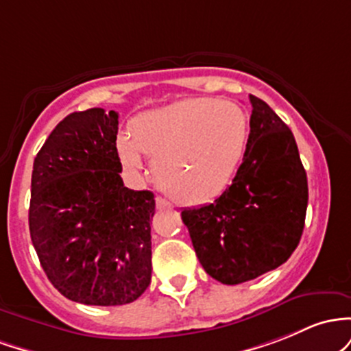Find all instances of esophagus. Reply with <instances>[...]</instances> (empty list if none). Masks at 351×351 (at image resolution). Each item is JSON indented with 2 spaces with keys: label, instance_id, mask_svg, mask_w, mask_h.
Returning <instances> with one entry per match:
<instances>
[{
  "label": "esophagus",
  "instance_id": "34e87169",
  "mask_svg": "<svg viewBox=\"0 0 351 351\" xmlns=\"http://www.w3.org/2000/svg\"><path fill=\"white\" fill-rule=\"evenodd\" d=\"M156 207L157 208H169L171 207V204H169L165 199H162V197H156Z\"/></svg>",
  "mask_w": 351,
  "mask_h": 351
}]
</instances>
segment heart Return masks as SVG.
<instances>
[{
    "label": "heart",
    "mask_w": 351,
    "mask_h": 351,
    "mask_svg": "<svg viewBox=\"0 0 351 351\" xmlns=\"http://www.w3.org/2000/svg\"><path fill=\"white\" fill-rule=\"evenodd\" d=\"M249 116L228 99L189 97L143 112L129 123V137L116 149L128 171L152 157L156 182L180 204L197 206L222 194L237 174L247 141Z\"/></svg>",
    "instance_id": "b5f03b06"
}]
</instances>
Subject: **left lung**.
<instances>
[{
	"label": "left lung",
	"mask_w": 351,
	"mask_h": 351,
	"mask_svg": "<svg viewBox=\"0 0 351 351\" xmlns=\"http://www.w3.org/2000/svg\"><path fill=\"white\" fill-rule=\"evenodd\" d=\"M250 134L234 180L212 204L184 208L200 265L226 285L254 280L290 258L305 226L308 184L292 131L250 94Z\"/></svg>",
	"instance_id": "1"
}]
</instances>
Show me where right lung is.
<instances>
[{
  "instance_id": "1",
  "label": "right lung",
  "mask_w": 351,
  "mask_h": 351,
  "mask_svg": "<svg viewBox=\"0 0 351 351\" xmlns=\"http://www.w3.org/2000/svg\"><path fill=\"white\" fill-rule=\"evenodd\" d=\"M119 114L73 112L34 157L29 234L49 282L84 305H125L151 283L154 194L124 187Z\"/></svg>"
}]
</instances>
